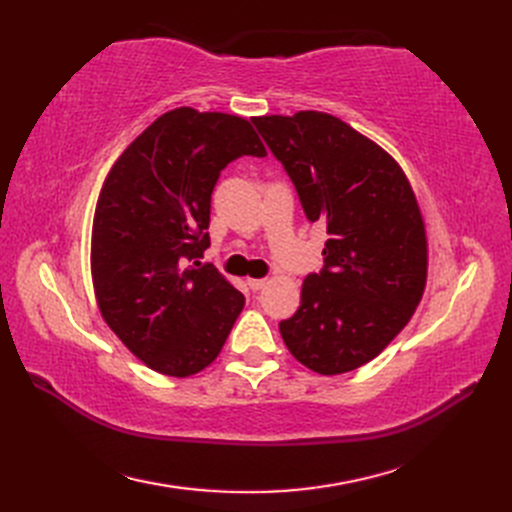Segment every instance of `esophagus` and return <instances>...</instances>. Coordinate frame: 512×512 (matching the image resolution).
<instances>
[{"label": "esophagus", "mask_w": 512, "mask_h": 512, "mask_svg": "<svg viewBox=\"0 0 512 512\" xmlns=\"http://www.w3.org/2000/svg\"><path fill=\"white\" fill-rule=\"evenodd\" d=\"M247 286H250L254 292H258V290L267 286V280H254V277H252V280H247Z\"/></svg>", "instance_id": "obj_1"}]
</instances>
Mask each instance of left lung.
I'll list each match as a JSON object with an SVG mask.
<instances>
[{"label":"left lung","instance_id":"1","mask_svg":"<svg viewBox=\"0 0 512 512\" xmlns=\"http://www.w3.org/2000/svg\"><path fill=\"white\" fill-rule=\"evenodd\" d=\"M254 126L297 188L309 222L327 228L324 267L309 273L297 314L280 322L294 359L346 374L406 327L427 282L421 209L401 166L327 113L256 117Z\"/></svg>","mask_w":512,"mask_h":512}]
</instances>
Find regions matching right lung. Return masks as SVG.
Wrapping results in <instances>:
<instances>
[{
	"mask_svg": "<svg viewBox=\"0 0 512 512\" xmlns=\"http://www.w3.org/2000/svg\"><path fill=\"white\" fill-rule=\"evenodd\" d=\"M241 156H267L250 121L181 106L134 138L98 196L91 277L100 314L164 376L211 365L245 305L218 269L198 262L209 247L211 192Z\"/></svg>",
	"mask_w": 512,
	"mask_h": 512,
	"instance_id": "right-lung-1",
	"label": "right lung"
}]
</instances>
